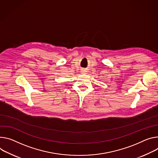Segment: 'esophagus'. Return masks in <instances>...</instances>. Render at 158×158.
Masks as SVG:
<instances>
[{"label": "esophagus", "mask_w": 158, "mask_h": 158, "mask_svg": "<svg viewBox=\"0 0 158 158\" xmlns=\"http://www.w3.org/2000/svg\"><path fill=\"white\" fill-rule=\"evenodd\" d=\"M84 73H84V71H82V74H84Z\"/></svg>", "instance_id": "esophagus-1"}]
</instances>
